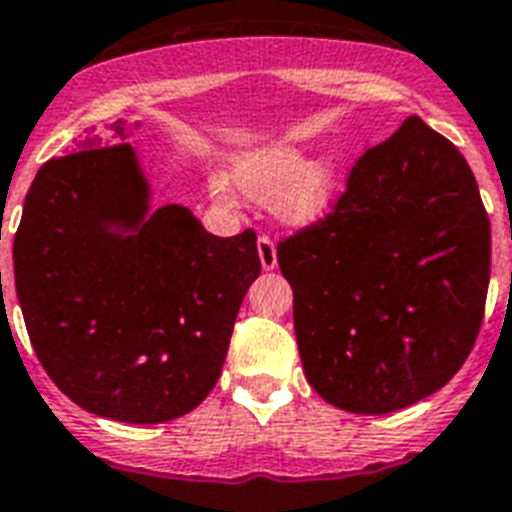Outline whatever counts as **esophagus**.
I'll use <instances>...</instances> for the list:
<instances>
[{
    "label": "esophagus",
    "mask_w": 512,
    "mask_h": 512,
    "mask_svg": "<svg viewBox=\"0 0 512 512\" xmlns=\"http://www.w3.org/2000/svg\"><path fill=\"white\" fill-rule=\"evenodd\" d=\"M256 248H259L261 266H264L266 272H269V269H274V266H277V246H274V240L269 238V235H259V240H256Z\"/></svg>",
    "instance_id": "esophagus-1"
}]
</instances>
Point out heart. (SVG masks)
Listing matches in <instances>:
<instances>
[{
    "label": "heart",
    "mask_w": 512,
    "mask_h": 512,
    "mask_svg": "<svg viewBox=\"0 0 512 512\" xmlns=\"http://www.w3.org/2000/svg\"><path fill=\"white\" fill-rule=\"evenodd\" d=\"M232 183L251 201L274 204L282 222L293 227L311 225L332 206L340 185V170L332 156H316L303 162L293 146H269L248 151L232 162ZM225 201L232 193L225 183L214 185Z\"/></svg>",
    "instance_id": "b5f03b06"
}]
</instances>
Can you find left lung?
Returning <instances> with one entry per match:
<instances>
[{"label": "left lung", "instance_id": "obj_1", "mask_svg": "<svg viewBox=\"0 0 512 512\" xmlns=\"http://www.w3.org/2000/svg\"><path fill=\"white\" fill-rule=\"evenodd\" d=\"M489 259L474 172L413 114L358 156L327 217L277 246L308 384L369 416L445 387L479 337Z\"/></svg>", "mask_w": 512, "mask_h": 512}]
</instances>
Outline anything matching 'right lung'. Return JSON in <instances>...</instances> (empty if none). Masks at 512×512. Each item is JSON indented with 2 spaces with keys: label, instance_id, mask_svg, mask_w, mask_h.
Returning <instances> with one entry per match:
<instances>
[{
  "label": "right lung",
  "instance_id": "right-lung-1",
  "mask_svg": "<svg viewBox=\"0 0 512 512\" xmlns=\"http://www.w3.org/2000/svg\"><path fill=\"white\" fill-rule=\"evenodd\" d=\"M135 128L112 122L38 170L12 259L49 379L88 413L162 424L217 384L261 261L253 230L217 238L177 204L149 214V183L125 143Z\"/></svg>",
  "mask_w": 512,
  "mask_h": 512
}]
</instances>
